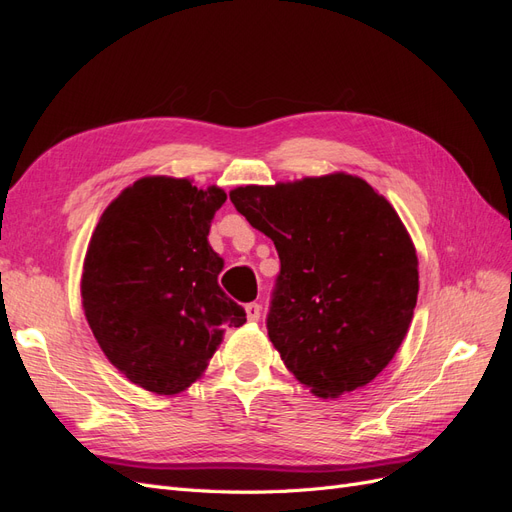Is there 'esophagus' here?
<instances>
[{
    "label": "esophagus",
    "mask_w": 512,
    "mask_h": 512,
    "mask_svg": "<svg viewBox=\"0 0 512 512\" xmlns=\"http://www.w3.org/2000/svg\"><path fill=\"white\" fill-rule=\"evenodd\" d=\"M245 314H247V320H250V322H258V318L262 314V307L258 303H247Z\"/></svg>",
    "instance_id": "esophagus-1"
}]
</instances>
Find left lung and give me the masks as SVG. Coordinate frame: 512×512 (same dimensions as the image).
I'll return each instance as SVG.
<instances>
[{
    "instance_id": "1",
    "label": "left lung",
    "mask_w": 512,
    "mask_h": 512,
    "mask_svg": "<svg viewBox=\"0 0 512 512\" xmlns=\"http://www.w3.org/2000/svg\"><path fill=\"white\" fill-rule=\"evenodd\" d=\"M230 200L280 256L267 331L284 365L318 397L369 384L418 297L416 250L389 200L346 173L245 185Z\"/></svg>"
}]
</instances>
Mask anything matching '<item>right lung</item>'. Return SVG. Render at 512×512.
<instances>
[{"label":"right lung","mask_w":512,"mask_h":512,"mask_svg":"<svg viewBox=\"0 0 512 512\" xmlns=\"http://www.w3.org/2000/svg\"><path fill=\"white\" fill-rule=\"evenodd\" d=\"M224 190L143 177L123 190L91 235L83 309L106 359L130 382L175 395L196 382L245 309L218 284L224 260L207 241Z\"/></svg>","instance_id":"add662e5"}]
</instances>
